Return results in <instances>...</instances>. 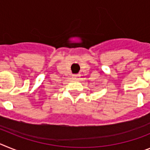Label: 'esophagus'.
<instances>
[{
    "instance_id": "34e87169",
    "label": "esophagus",
    "mask_w": 150,
    "mask_h": 150,
    "mask_svg": "<svg viewBox=\"0 0 150 150\" xmlns=\"http://www.w3.org/2000/svg\"><path fill=\"white\" fill-rule=\"evenodd\" d=\"M74 78V79H78V78H79L80 77V75L79 74H76V75H73V76H72Z\"/></svg>"
}]
</instances>
